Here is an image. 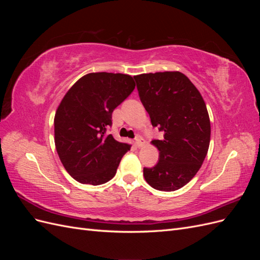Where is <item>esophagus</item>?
Returning a JSON list of instances; mask_svg holds the SVG:
<instances>
[{
	"label": "esophagus",
	"instance_id": "obj_1",
	"mask_svg": "<svg viewBox=\"0 0 260 260\" xmlns=\"http://www.w3.org/2000/svg\"><path fill=\"white\" fill-rule=\"evenodd\" d=\"M146 144V142H145V140L141 137V136H138L137 138H136V145L138 146V147H142V146H144Z\"/></svg>",
	"mask_w": 260,
	"mask_h": 260
}]
</instances>
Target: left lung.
I'll use <instances>...</instances> for the list:
<instances>
[{"mask_svg":"<svg viewBox=\"0 0 260 260\" xmlns=\"http://www.w3.org/2000/svg\"><path fill=\"white\" fill-rule=\"evenodd\" d=\"M140 100L153 127L164 132L152 141L159 151L153 168H144L146 182L171 192L190 182L205 159L210 142V120L200 91L180 72L135 76Z\"/></svg>","mask_w":260,"mask_h":260,"instance_id":"8db88e82","label":"left lung"}]
</instances>
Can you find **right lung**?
Returning <instances> with one entry per match:
<instances>
[{"instance_id": "right-lung-1", "label": "right lung", "mask_w": 260, "mask_h": 260, "mask_svg": "<svg viewBox=\"0 0 260 260\" xmlns=\"http://www.w3.org/2000/svg\"><path fill=\"white\" fill-rule=\"evenodd\" d=\"M129 75L91 73L81 77L57 107L54 140L68 174L82 184L100 185L114 178L131 145L107 135L114 109L135 90Z\"/></svg>"}]
</instances>
